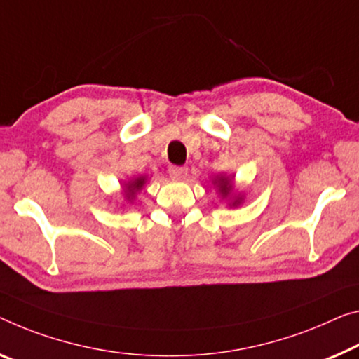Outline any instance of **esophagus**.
I'll list each match as a JSON object with an SVG mask.
<instances>
[{"mask_svg": "<svg viewBox=\"0 0 359 359\" xmlns=\"http://www.w3.org/2000/svg\"><path fill=\"white\" fill-rule=\"evenodd\" d=\"M168 175L172 176L173 180H184L187 176V168L186 167H176V165H170Z\"/></svg>", "mask_w": 359, "mask_h": 359, "instance_id": "obj_1", "label": "esophagus"}]
</instances>
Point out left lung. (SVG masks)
I'll return each instance as SVG.
<instances>
[{
  "label": "left lung",
  "instance_id": "obj_1",
  "mask_svg": "<svg viewBox=\"0 0 359 359\" xmlns=\"http://www.w3.org/2000/svg\"><path fill=\"white\" fill-rule=\"evenodd\" d=\"M213 184H217L222 197H229L231 192H233V178H229V176H224V175L223 176L222 175L217 176V178H215V181H213ZM242 201H244V198H242V196L234 197L233 202H231V207L241 205Z\"/></svg>",
  "mask_w": 359,
  "mask_h": 359
}]
</instances>
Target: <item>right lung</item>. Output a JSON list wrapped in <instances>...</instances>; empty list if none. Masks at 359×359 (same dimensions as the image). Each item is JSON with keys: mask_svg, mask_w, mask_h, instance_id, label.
<instances>
[{"mask_svg": "<svg viewBox=\"0 0 359 359\" xmlns=\"http://www.w3.org/2000/svg\"><path fill=\"white\" fill-rule=\"evenodd\" d=\"M146 184V176H140V178H135L128 181V183L125 184V196L128 201H133L136 197L137 192L142 189V186Z\"/></svg>", "mask_w": 359, "mask_h": 359, "instance_id": "right-lung-1", "label": "right lung"}]
</instances>
